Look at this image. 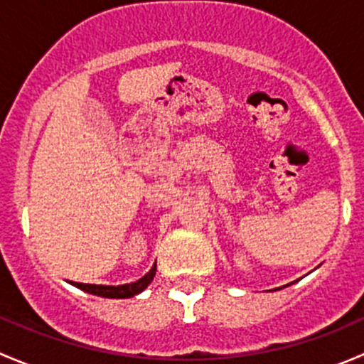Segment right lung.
<instances>
[{
  "instance_id": "1",
  "label": "right lung",
  "mask_w": 364,
  "mask_h": 364,
  "mask_svg": "<svg viewBox=\"0 0 364 364\" xmlns=\"http://www.w3.org/2000/svg\"><path fill=\"white\" fill-rule=\"evenodd\" d=\"M156 271V264L151 267L148 274L141 278V280L134 282V284H127V285H117V287H111V285H93V284H79V282H73L77 289L84 292H90L93 296H100V297H111V299H124V297H132L139 292L144 291L149 284H151L153 277H155Z\"/></svg>"
}]
</instances>
